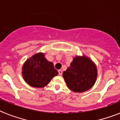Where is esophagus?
<instances>
[{
    "label": "esophagus",
    "mask_w": 120,
    "mask_h": 120,
    "mask_svg": "<svg viewBox=\"0 0 120 120\" xmlns=\"http://www.w3.org/2000/svg\"><path fill=\"white\" fill-rule=\"evenodd\" d=\"M58 73H59V76H62V71L61 70H58Z\"/></svg>",
    "instance_id": "obj_1"
}]
</instances>
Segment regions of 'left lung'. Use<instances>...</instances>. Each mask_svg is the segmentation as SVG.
<instances>
[{"label": "left lung", "mask_w": 120, "mask_h": 120, "mask_svg": "<svg viewBox=\"0 0 120 120\" xmlns=\"http://www.w3.org/2000/svg\"><path fill=\"white\" fill-rule=\"evenodd\" d=\"M97 76V68L93 61L86 56H77L62 76L71 90L82 93L94 85Z\"/></svg>", "instance_id": "obj_1"}]
</instances>
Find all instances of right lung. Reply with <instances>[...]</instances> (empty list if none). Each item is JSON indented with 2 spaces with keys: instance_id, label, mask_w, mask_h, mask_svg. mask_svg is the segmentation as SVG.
I'll return each instance as SVG.
<instances>
[{
  "instance_id": "1",
  "label": "right lung",
  "mask_w": 120,
  "mask_h": 120,
  "mask_svg": "<svg viewBox=\"0 0 120 120\" xmlns=\"http://www.w3.org/2000/svg\"><path fill=\"white\" fill-rule=\"evenodd\" d=\"M23 76L26 82L36 88L47 85L51 79L58 75L52 62L45 59L44 54L39 53L27 59L23 67Z\"/></svg>"
}]
</instances>
